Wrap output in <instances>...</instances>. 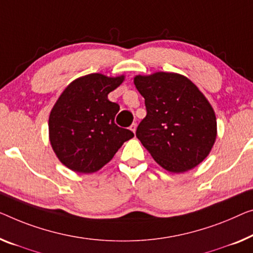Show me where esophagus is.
<instances>
[{"label":"esophagus","mask_w":253,"mask_h":253,"mask_svg":"<svg viewBox=\"0 0 253 253\" xmlns=\"http://www.w3.org/2000/svg\"><path fill=\"white\" fill-rule=\"evenodd\" d=\"M136 127H137L136 124H131L130 127H129V129L133 131V133H135V131H136Z\"/></svg>","instance_id":"esophagus-1"}]
</instances>
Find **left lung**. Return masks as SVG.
Returning a JSON list of instances; mask_svg holds the SVG:
<instances>
[{
  "label": "left lung",
  "mask_w": 253,
  "mask_h": 253,
  "mask_svg": "<svg viewBox=\"0 0 253 253\" xmlns=\"http://www.w3.org/2000/svg\"><path fill=\"white\" fill-rule=\"evenodd\" d=\"M146 117L136 136L158 165L170 172L193 169L208 157L217 136L209 101L187 77L175 73L137 75Z\"/></svg>",
  "instance_id": "8db88e82"
}]
</instances>
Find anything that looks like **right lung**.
Masks as SVG:
<instances>
[{
    "instance_id": "1",
    "label": "right lung",
    "mask_w": 253,
    "mask_h": 253,
    "mask_svg": "<svg viewBox=\"0 0 253 253\" xmlns=\"http://www.w3.org/2000/svg\"><path fill=\"white\" fill-rule=\"evenodd\" d=\"M125 76L89 74L71 82L52 108L48 136L58 159L71 170L92 174L107 165L133 131L115 124L119 105L108 94Z\"/></svg>"
}]
</instances>
